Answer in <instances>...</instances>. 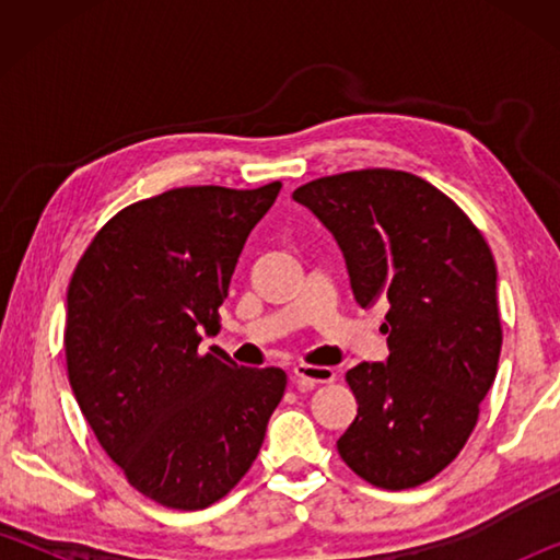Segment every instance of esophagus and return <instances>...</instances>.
I'll return each mask as SVG.
<instances>
[{
  "instance_id": "34e87169",
  "label": "esophagus",
  "mask_w": 560,
  "mask_h": 560,
  "mask_svg": "<svg viewBox=\"0 0 560 560\" xmlns=\"http://www.w3.org/2000/svg\"><path fill=\"white\" fill-rule=\"evenodd\" d=\"M293 381L301 387V390H308L314 385H326L336 381V371L328 365H306L299 363L293 368Z\"/></svg>"
}]
</instances>
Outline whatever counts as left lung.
<instances>
[{
	"instance_id": "1",
	"label": "left lung",
	"mask_w": 560,
	"mask_h": 560,
	"mask_svg": "<svg viewBox=\"0 0 560 560\" xmlns=\"http://www.w3.org/2000/svg\"><path fill=\"white\" fill-rule=\"evenodd\" d=\"M336 236L360 306L385 299V363L350 368L358 415L338 454L381 489H412L467 444L497 377V264L447 195L402 170H353L293 189Z\"/></svg>"
}]
</instances>
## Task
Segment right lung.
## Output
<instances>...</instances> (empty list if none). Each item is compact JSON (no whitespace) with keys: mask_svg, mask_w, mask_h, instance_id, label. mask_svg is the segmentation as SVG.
Returning <instances> with one entry per match:
<instances>
[{"mask_svg":"<svg viewBox=\"0 0 560 560\" xmlns=\"http://www.w3.org/2000/svg\"><path fill=\"white\" fill-rule=\"evenodd\" d=\"M279 189L202 185L140 200L103 224L71 277L63 348L75 402L130 487L167 509L230 494L287 390L281 368L200 348Z\"/></svg>","mask_w":560,"mask_h":560,"instance_id":"add662e5","label":"right lung"}]
</instances>
